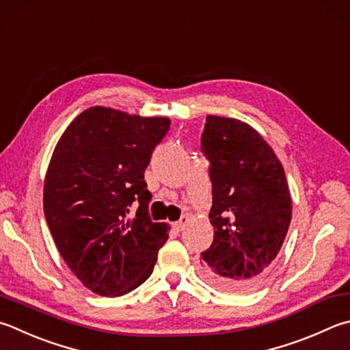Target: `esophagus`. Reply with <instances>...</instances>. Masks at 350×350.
<instances>
[{
	"label": "esophagus",
	"mask_w": 350,
	"mask_h": 350,
	"mask_svg": "<svg viewBox=\"0 0 350 350\" xmlns=\"http://www.w3.org/2000/svg\"><path fill=\"white\" fill-rule=\"evenodd\" d=\"M188 220H189V219L187 217V215H183V217H180V220H179V221H176V224L173 225V226H174V230H176V231H182L183 228L187 226Z\"/></svg>",
	"instance_id": "34e87169"
}]
</instances>
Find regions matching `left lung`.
Wrapping results in <instances>:
<instances>
[{
	"label": "left lung",
	"instance_id": "left-lung-1",
	"mask_svg": "<svg viewBox=\"0 0 350 350\" xmlns=\"http://www.w3.org/2000/svg\"><path fill=\"white\" fill-rule=\"evenodd\" d=\"M202 153L209 162L214 226L202 277L224 291H251L269 277L291 224L284 170L252 126L231 118L208 114Z\"/></svg>",
	"mask_w": 350,
	"mask_h": 350
}]
</instances>
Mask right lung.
<instances>
[{"mask_svg": "<svg viewBox=\"0 0 350 350\" xmlns=\"http://www.w3.org/2000/svg\"><path fill=\"white\" fill-rule=\"evenodd\" d=\"M170 124L92 107L53 151L44 214L61 257L94 294L120 297L141 286L168 239V225L150 217L144 173Z\"/></svg>", "mask_w": 350, "mask_h": 350, "instance_id": "right-lung-1", "label": "right lung"}]
</instances>
